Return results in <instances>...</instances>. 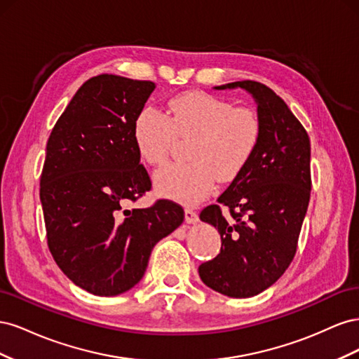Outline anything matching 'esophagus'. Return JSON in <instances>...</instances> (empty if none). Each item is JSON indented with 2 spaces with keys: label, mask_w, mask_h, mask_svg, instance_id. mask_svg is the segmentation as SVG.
I'll return each mask as SVG.
<instances>
[{
  "label": "esophagus",
  "mask_w": 359,
  "mask_h": 359,
  "mask_svg": "<svg viewBox=\"0 0 359 359\" xmlns=\"http://www.w3.org/2000/svg\"><path fill=\"white\" fill-rule=\"evenodd\" d=\"M186 222L189 224H194L199 222V215L196 211H193L191 208H186Z\"/></svg>",
  "instance_id": "34e87169"
}]
</instances>
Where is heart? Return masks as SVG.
<instances>
[{
	"label": "heart",
	"instance_id": "b5f03b06",
	"mask_svg": "<svg viewBox=\"0 0 359 359\" xmlns=\"http://www.w3.org/2000/svg\"><path fill=\"white\" fill-rule=\"evenodd\" d=\"M169 116L154 107L140 111L133 124L139 156L153 166L163 165L175 137H194L190 163L160 169L156 189L163 196L193 205L202 201L215 178L229 182L253 157L262 136V123L253 107L236 106L220 97L189 91L172 97Z\"/></svg>",
	"mask_w": 359,
	"mask_h": 359
}]
</instances>
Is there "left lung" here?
I'll return each instance as SVG.
<instances>
[{"label":"left lung","instance_id":"8db88e82","mask_svg":"<svg viewBox=\"0 0 359 359\" xmlns=\"http://www.w3.org/2000/svg\"><path fill=\"white\" fill-rule=\"evenodd\" d=\"M257 103L262 136L253 157L201 220L222 236L220 253L199 266L203 283L226 297L248 298L283 276L297 253L311 190L310 139L287 104L266 85L240 81ZM226 205L231 217L221 212Z\"/></svg>","mask_w":359,"mask_h":359}]
</instances>
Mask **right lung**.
<instances>
[{"instance_id":"right-lung-1","label":"right lung","mask_w":359,"mask_h":359,"mask_svg":"<svg viewBox=\"0 0 359 359\" xmlns=\"http://www.w3.org/2000/svg\"><path fill=\"white\" fill-rule=\"evenodd\" d=\"M154 88L151 81L94 76L48 139L40 177L48 245L62 273L97 297L139 283L154 245L184 220L182 206L168 199L126 208L151 190L133 124Z\"/></svg>"}]
</instances>
